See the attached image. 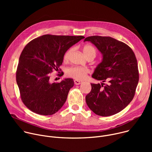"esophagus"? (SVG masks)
<instances>
[{
  "label": "esophagus",
  "instance_id": "1",
  "mask_svg": "<svg viewBox=\"0 0 152 152\" xmlns=\"http://www.w3.org/2000/svg\"><path fill=\"white\" fill-rule=\"evenodd\" d=\"M74 82H75V83L76 84V85H80L81 83H82V82H80V81H79V80H74Z\"/></svg>",
  "mask_w": 152,
  "mask_h": 152
}]
</instances>
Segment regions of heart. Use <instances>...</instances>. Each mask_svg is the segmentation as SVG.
Returning a JSON list of instances; mask_svg holds the SVG:
<instances>
[{"label":"heart","instance_id":"b5f03b06","mask_svg":"<svg viewBox=\"0 0 152 152\" xmlns=\"http://www.w3.org/2000/svg\"><path fill=\"white\" fill-rule=\"evenodd\" d=\"M73 50V48H70L66 52L64 55V59L65 61H67L69 59ZM83 52L86 58L90 56H93L95 57L96 53L95 48L93 46L88 45H85L83 47ZM88 73V69L80 67H72L67 69L66 70V74L68 76L77 80L84 79L86 77V76H87V74Z\"/></svg>","mask_w":152,"mask_h":152}]
</instances>
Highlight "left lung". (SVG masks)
Segmentation results:
<instances>
[{"mask_svg":"<svg viewBox=\"0 0 152 152\" xmlns=\"http://www.w3.org/2000/svg\"><path fill=\"white\" fill-rule=\"evenodd\" d=\"M90 41L102 55V62L94 70L92 77L101 84L91 83V91L85 100L90 109L103 117L114 115L130 103L139 81L135 55L125 43L110 37L91 36ZM108 84L103 86V82Z\"/></svg>","mask_w":152,"mask_h":152,"instance_id":"left-lung-1","label":"left lung"}]
</instances>
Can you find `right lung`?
Masks as SVG:
<instances>
[{"mask_svg":"<svg viewBox=\"0 0 152 152\" xmlns=\"http://www.w3.org/2000/svg\"><path fill=\"white\" fill-rule=\"evenodd\" d=\"M83 36L44 35L25 47L19 58L16 81L25 105L32 112L50 115L66 102L74 86L73 79L50 82L49 73L59 71L66 52Z\"/></svg>","mask_w":152,"mask_h":152,"instance_id":"add662e5","label":"right lung"}]
</instances>
